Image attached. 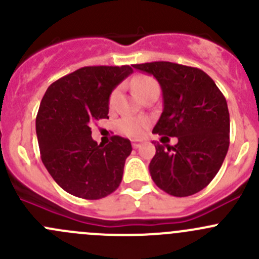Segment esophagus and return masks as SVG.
I'll return each mask as SVG.
<instances>
[{"instance_id": "34e87169", "label": "esophagus", "mask_w": 259, "mask_h": 259, "mask_svg": "<svg viewBox=\"0 0 259 259\" xmlns=\"http://www.w3.org/2000/svg\"><path fill=\"white\" fill-rule=\"evenodd\" d=\"M141 145H142V142H141V141H137V140L132 141V147L133 148H138Z\"/></svg>"}]
</instances>
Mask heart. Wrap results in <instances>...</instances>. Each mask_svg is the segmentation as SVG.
<instances>
[{
    "label": "heart",
    "instance_id": "1",
    "mask_svg": "<svg viewBox=\"0 0 259 259\" xmlns=\"http://www.w3.org/2000/svg\"><path fill=\"white\" fill-rule=\"evenodd\" d=\"M133 91L135 94L141 98L142 96H145L146 93L151 91H160V87L158 83L152 78V76L148 75H140L133 80L132 83ZM117 96H118V91H113L109 97V107H113L116 104ZM150 124V121L145 117H123L118 121L117 123V128L119 132L124 136H128V137L137 138L145 133L146 128Z\"/></svg>",
    "mask_w": 259,
    "mask_h": 259
}]
</instances>
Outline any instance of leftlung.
I'll return each mask as SVG.
<instances>
[{
	"label": "left lung",
	"instance_id": "obj_1",
	"mask_svg": "<svg viewBox=\"0 0 259 259\" xmlns=\"http://www.w3.org/2000/svg\"><path fill=\"white\" fill-rule=\"evenodd\" d=\"M162 89L163 111L153 133L178 137L155 146L150 174L156 185L178 198L203 190L222 167L229 148V111L213 79L201 69L170 61L136 64Z\"/></svg>",
	"mask_w": 259,
	"mask_h": 259
}]
</instances>
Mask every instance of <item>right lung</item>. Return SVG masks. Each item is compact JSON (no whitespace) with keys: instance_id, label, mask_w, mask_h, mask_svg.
Returning a JSON list of instances; mask_svg holds the SVG:
<instances>
[{"instance_id":"obj_1","label":"right lung","mask_w":259,"mask_h":259,"mask_svg":"<svg viewBox=\"0 0 259 259\" xmlns=\"http://www.w3.org/2000/svg\"><path fill=\"white\" fill-rule=\"evenodd\" d=\"M132 73L130 65L84 66L54 81L44 94L36 116L40 153L66 193L97 200L121 184L130 140L113 136L107 146L98 145L91 126L109 118V96Z\"/></svg>"}]
</instances>
